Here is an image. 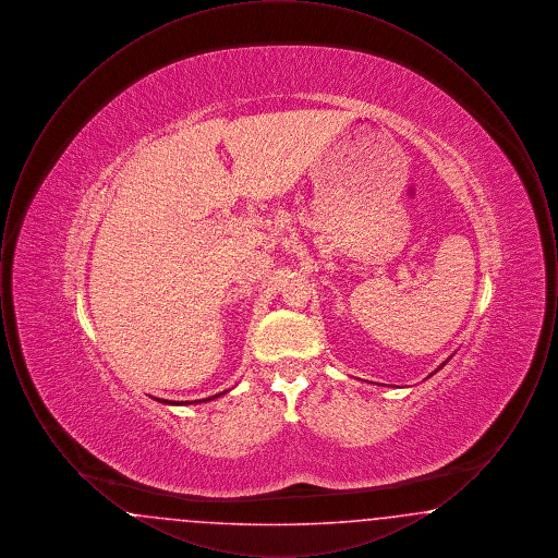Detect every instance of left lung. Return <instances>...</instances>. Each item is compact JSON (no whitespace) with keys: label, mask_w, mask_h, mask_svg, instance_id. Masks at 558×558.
<instances>
[{"label":"left lung","mask_w":558,"mask_h":558,"mask_svg":"<svg viewBox=\"0 0 558 558\" xmlns=\"http://www.w3.org/2000/svg\"><path fill=\"white\" fill-rule=\"evenodd\" d=\"M448 360H450V357H448ZM448 360H446V362H444V364H441V366H439V368H437V371H435V372L441 371V368H444V366H446V364H448ZM435 372H430V374H428V376H433V374H435Z\"/></svg>","instance_id":"left-lung-1"}]
</instances>
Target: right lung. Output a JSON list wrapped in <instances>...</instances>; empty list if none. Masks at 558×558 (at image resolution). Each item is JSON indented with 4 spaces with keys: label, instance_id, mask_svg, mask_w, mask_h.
<instances>
[{
    "label": "right lung",
    "instance_id": "right-lung-1",
    "mask_svg": "<svg viewBox=\"0 0 558 558\" xmlns=\"http://www.w3.org/2000/svg\"><path fill=\"white\" fill-rule=\"evenodd\" d=\"M223 393H228V391H223ZM223 393H217V396H211V398L207 399H194V401H169V399H157V401H160V403H167V405H187V403H205V401L221 398Z\"/></svg>",
    "mask_w": 558,
    "mask_h": 558
}]
</instances>
